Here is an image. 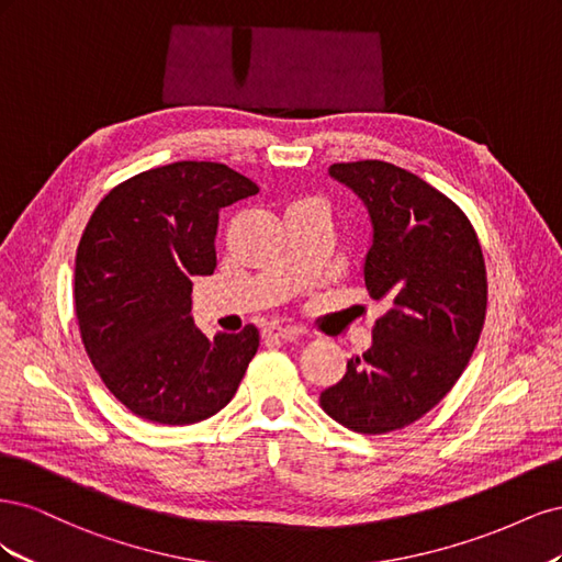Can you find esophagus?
<instances>
[{"label":"esophagus","mask_w":562,"mask_h":562,"mask_svg":"<svg viewBox=\"0 0 562 562\" xmlns=\"http://www.w3.org/2000/svg\"><path fill=\"white\" fill-rule=\"evenodd\" d=\"M262 337L265 339H297V330L283 328V326H279V323H271V326H267L262 330Z\"/></svg>","instance_id":"1"}]
</instances>
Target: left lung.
Masks as SVG:
<instances>
[{
  "label": "left lung",
  "mask_w": 562,
  "mask_h": 562,
  "mask_svg": "<svg viewBox=\"0 0 562 562\" xmlns=\"http://www.w3.org/2000/svg\"><path fill=\"white\" fill-rule=\"evenodd\" d=\"M372 223L366 288L389 312L372 347L321 394V407L356 434H389L436 407L479 345L487 310L483 250L464 211L394 164H333Z\"/></svg>",
  "instance_id": "8db88e82"
}]
</instances>
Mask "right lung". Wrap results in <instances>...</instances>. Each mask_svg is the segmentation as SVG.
I'll return each mask as SVG.
<instances>
[{
    "instance_id": "1",
    "label": "right lung",
    "mask_w": 562,
    "mask_h": 562,
    "mask_svg": "<svg viewBox=\"0 0 562 562\" xmlns=\"http://www.w3.org/2000/svg\"><path fill=\"white\" fill-rule=\"evenodd\" d=\"M215 161H176L103 196L75 260V314L100 380L133 415L155 424L209 419L234 398L260 333H220L192 321V279L217 265L220 209L258 194Z\"/></svg>"
}]
</instances>
